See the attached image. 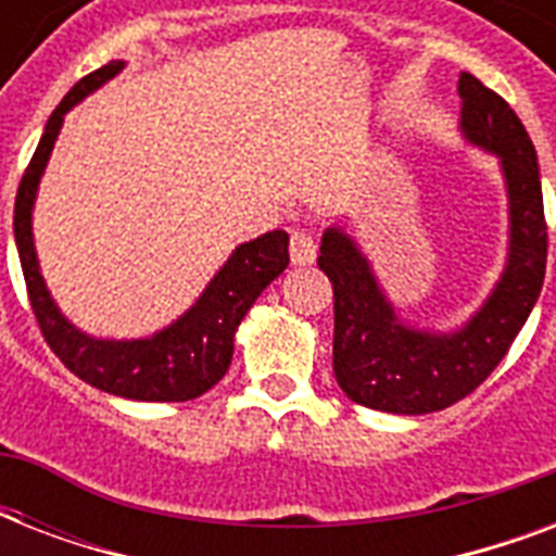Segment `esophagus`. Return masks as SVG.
<instances>
[{"mask_svg": "<svg viewBox=\"0 0 556 556\" xmlns=\"http://www.w3.org/2000/svg\"><path fill=\"white\" fill-rule=\"evenodd\" d=\"M317 260V242H314L308 233H294L291 236V262H294L296 268H303V265H312Z\"/></svg>", "mask_w": 556, "mask_h": 556, "instance_id": "esophagus-1", "label": "esophagus"}]
</instances>
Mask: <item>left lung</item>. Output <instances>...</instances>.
<instances>
[{"instance_id":"obj_1","label":"left lung","mask_w":556,"mask_h":556,"mask_svg":"<svg viewBox=\"0 0 556 556\" xmlns=\"http://www.w3.org/2000/svg\"><path fill=\"white\" fill-rule=\"evenodd\" d=\"M458 132L500 161L508 199V251L500 279L465 323L415 326L380 286L346 227L323 230L317 265L334 286V378L355 404L392 415H427L470 395L510 349L543 291L548 233L536 150L514 109L458 74Z\"/></svg>"}]
</instances>
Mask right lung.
I'll return each mask as SVG.
<instances>
[{
  "label": "right lung",
  "mask_w": 556,
  "mask_h": 556,
  "mask_svg": "<svg viewBox=\"0 0 556 556\" xmlns=\"http://www.w3.org/2000/svg\"><path fill=\"white\" fill-rule=\"evenodd\" d=\"M124 68L126 60H112L89 77H83L54 109V115L48 117L46 132L39 138L37 152L16 192L13 239L39 329L46 334L48 346L54 349V355L77 378L109 395L129 401H190L225 378L227 366L233 361L239 323L260 300L262 291L288 268V233L270 230L233 248L225 265L195 296V303L185 314H178L169 326L147 338H94L65 317L39 268L34 244V204L65 115Z\"/></svg>",
  "instance_id": "right-lung-1"
}]
</instances>
